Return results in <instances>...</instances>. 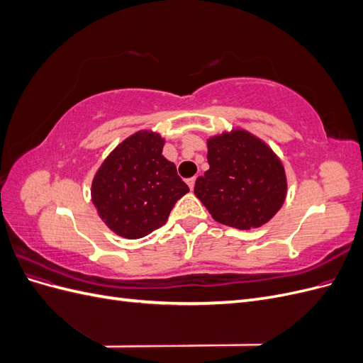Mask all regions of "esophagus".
Returning a JSON list of instances; mask_svg holds the SVG:
<instances>
[{
	"label": "esophagus",
	"instance_id": "1",
	"mask_svg": "<svg viewBox=\"0 0 363 363\" xmlns=\"http://www.w3.org/2000/svg\"><path fill=\"white\" fill-rule=\"evenodd\" d=\"M195 180H196V177H191V179H188V182H186V183H188V186H189V189H191V191L194 189V186H195Z\"/></svg>",
	"mask_w": 363,
	"mask_h": 363
}]
</instances>
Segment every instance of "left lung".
Masks as SVG:
<instances>
[{
  "mask_svg": "<svg viewBox=\"0 0 363 363\" xmlns=\"http://www.w3.org/2000/svg\"><path fill=\"white\" fill-rule=\"evenodd\" d=\"M208 168L194 192L215 221L251 230L267 224L286 199L281 160L265 140L236 127L208 136Z\"/></svg>",
  "mask_w": 363,
  "mask_h": 363,
  "instance_id": "obj_1",
  "label": "left lung"
}]
</instances>
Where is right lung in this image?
Here are the masks:
<instances>
[{"label":"right lung","mask_w":363,"mask_h":363,"mask_svg":"<svg viewBox=\"0 0 363 363\" xmlns=\"http://www.w3.org/2000/svg\"><path fill=\"white\" fill-rule=\"evenodd\" d=\"M164 139L139 130L108 155L94 175L91 196L103 223L125 239H139L168 221L189 192L175 164L162 155Z\"/></svg>","instance_id":"1"}]
</instances>
